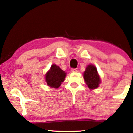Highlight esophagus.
<instances>
[{"label":"esophagus","instance_id":"esophagus-1","mask_svg":"<svg viewBox=\"0 0 133 133\" xmlns=\"http://www.w3.org/2000/svg\"><path fill=\"white\" fill-rule=\"evenodd\" d=\"M71 71L72 72H76L77 71V70L76 69H72Z\"/></svg>","mask_w":133,"mask_h":133}]
</instances>
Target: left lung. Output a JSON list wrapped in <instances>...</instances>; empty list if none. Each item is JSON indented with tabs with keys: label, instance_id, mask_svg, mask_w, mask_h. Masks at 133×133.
<instances>
[{
	"label": "left lung",
	"instance_id": "left-lung-1",
	"mask_svg": "<svg viewBox=\"0 0 133 133\" xmlns=\"http://www.w3.org/2000/svg\"><path fill=\"white\" fill-rule=\"evenodd\" d=\"M84 79L88 88L91 89H96L101 83L99 75L97 69L92 64L88 65L84 72Z\"/></svg>",
	"mask_w": 133,
	"mask_h": 133
}]
</instances>
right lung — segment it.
I'll list each match as a JSON object with an SVG mask.
<instances>
[{
    "label": "right lung",
    "instance_id": "obj_1",
    "mask_svg": "<svg viewBox=\"0 0 133 133\" xmlns=\"http://www.w3.org/2000/svg\"><path fill=\"white\" fill-rule=\"evenodd\" d=\"M66 73L56 64H52L50 70L45 74V78L47 86L57 89L65 80Z\"/></svg>",
    "mask_w": 133,
    "mask_h": 133
}]
</instances>
